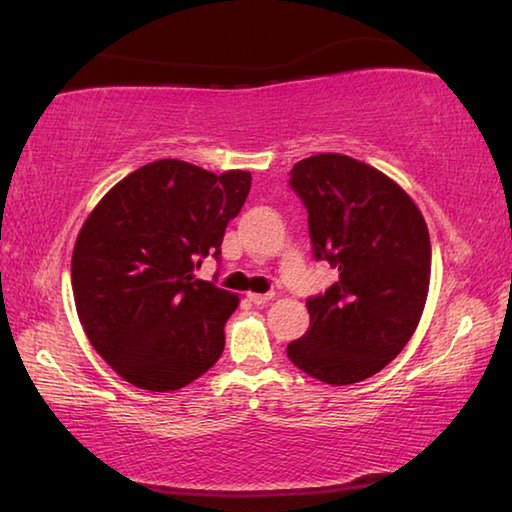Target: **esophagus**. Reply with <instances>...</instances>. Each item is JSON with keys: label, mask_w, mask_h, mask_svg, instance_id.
Wrapping results in <instances>:
<instances>
[{"label": "esophagus", "mask_w": 512, "mask_h": 512, "mask_svg": "<svg viewBox=\"0 0 512 512\" xmlns=\"http://www.w3.org/2000/svg\"><path fill=\"white\" fill-rule=\"evenodd\" d=\"M248 300L253 302L255 307H264L273 300V293H248Z\"/></svg>", "instance_id": "esophagus-1"}]
</instances>
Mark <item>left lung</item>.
I'll return each instance as SVG.
<instances>
[{
	"label": "left lung",
	"mask_w": 512,
	"mask_h": 512,
	"mask_svg": "<svg viewBox=\"0 0 512 512\" xmlns=\"http://www.w3.org/2000/svg\"><path fill=\"white\" fill-rule=\"evenodd\" d=\"M289 176L307 207L316 262L339 268V280L307 298L309 329L287 357L325 384H357L386 368L420 323L431 275L427 223L400 185L348 155H311Z\"/></svg>",
	"instance_id": "1"
}]
</instances>
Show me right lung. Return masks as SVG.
<instances>
[{
	"mask_svg": "<svg viewBox=\"0 0 512 512\" xmlns=\"http://www.w3.org/2000/svg\"><path fill=\"white\" fill-rule=\"evenodd\" d=\"M250 180L158 160L119 180L83 223L72 255L76 311L92 348L133 386L178 391L219 361L239 300L196 280L194 268L221 259Z\"/></svg>",
	"mask_w": 512,
	"mask_h": 512,
	"instance_id": "1",
	"label": "right lung"
}]
</instances>
